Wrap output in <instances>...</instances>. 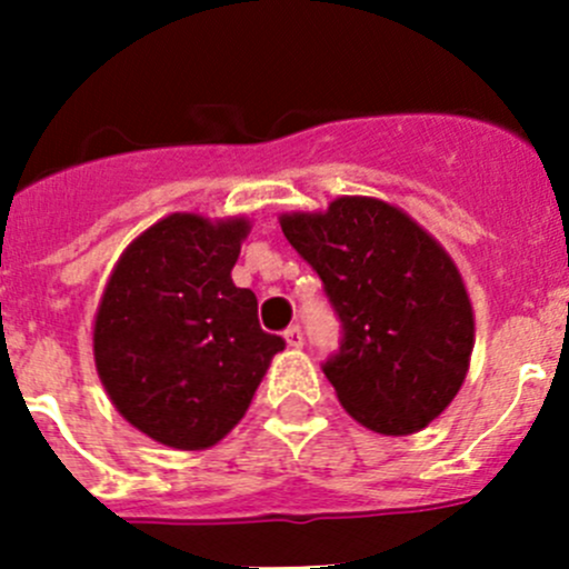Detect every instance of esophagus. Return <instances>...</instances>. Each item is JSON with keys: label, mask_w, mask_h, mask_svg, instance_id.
<instances>
[{"label": "esophagus", "mask_w": 569, "mask_h": 569, "mask_svg": "<svg viewBox=\"0 0 569 569\" xmlns=\"http://www.w3.org/2000/svg\"><path fill=\"white\" fill-rule=\"evenodd\" d=\"M283 338H286V343H289V347H302V327L300 325H291V327H286V332H283Z\"/></svg>", "instance_id": "obj_1"}]
</instances>
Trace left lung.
<instances>
[{
	"label": "left lung",
	"instance_id": "8db88e82",
	"mask_svg": "<svg viewBox=\"0 0 569 569\" xmlns=\"http://www.w3.org/2000/svg\"><path fill=\"white\" fill-rule=\"evenodd\" d=\"M280 228L341 321V343L321 371L349 416L380 435L435 421L473 352V311L455 261L405 211L375 198L283 214Z\"/></svg>",
	"mask_w": 569,
	"mask_h": 569
}]
</instances>
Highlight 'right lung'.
Returning a JSON list of instances; mask_svg holds the SVG:
<instances>
[{
    "label": "right lung",
    "instance_id": "obj_1",
    "mask_svg": "<svg viewBox=\"0 0 569 569\" xmlns=\"http://www.w3.org/2000/svg\"><path fill=\"white\" fill-rule=\"evenodd\" d=\"M248 220L170 214L129 244L96 313V369L120 416L181 451L209 449L250 407L286 341L231 280Z\"/></svg>",
    "mask_w": 569,
    "mask_h": 569
}]
</instances>
